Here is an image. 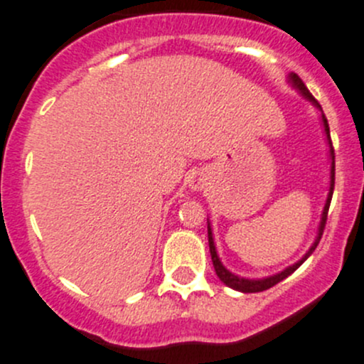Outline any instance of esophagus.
<instances>
[{"mask_svg": "<svg viewBox=\"0 0 364 364\" xmlns=\"http://www.w3.org/2000/svg\"><path fill=\"white\" fill-rule=\"evenodd\" d=\"M188 186H190V188H192V190H203L204 186H205V176H204V172H196V174H193L192 178H190Z\"/></svg>", "mask_w": 364, "mask_h": 364, "instance_id": "obj_1", "label": "esophagus"}]
</instances>
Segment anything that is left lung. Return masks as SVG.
Returning <instances> with one entry per match:
<instances>
[{
    "label": "left lung",
    "instance_id": "8db88e82",
    "mask_svg": "<svg viewBox=\"0 0 364 364\" xmlns=\"http://www.w3.org/2000/svg\"><path fill=\"white\" fill-rule=\"evenodd\" d=\"M289 80H291L292 86H294L296 90L299 91V93L303 95L304 98H306V100H310L311 104L315 105V107L321 109L318 102L315 100L314 95H311L310 91H308V87L304 86V82L299 79V75H297V73H291V75H289ZM321 111H322V109H321ZM322 123H324L326 137H328V142H329V153H331V183H329V193H328V199H326V204H324V211H322V218H321V225H318L317 240H315V243L311 245L310 250L304 253L303 259L297 260L296 264L289 266L287 269H284V271H282V273L273 274V277H267V278H260V280H250V278H241V277H237V274L230 273V271L225 269V266H223V264L220 262V257H218V253H216V248H215V240H213L211 227H209V223H208V241H209V252H211L213 266H215V271H216V274H218V278L223 282V284L227 285V287L234 289V291H240V292H262V291H267V289H271V287H273V285H277L278 282L285 280V278H287L289 274L294 273L297 267H299L301 264H303L304 260H306L308 257L311 255V252H314L315 248H317L318 241H321V237H322V232H324L326 220H328L329 204H331L333 190H335V149H333L331 135H329V124H328V119H326L324 114H322Z\"/></svg>",
    "mask_w": 364,
    "mask_h": 364
}]
</instances>
